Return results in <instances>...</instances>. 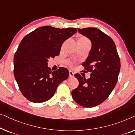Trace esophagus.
<instances>
[{"instance_id": "34e87169", "label": "esophagus", "mask_w": 135, "mask_h": 135, "mask_svg": "<svg viewBox=\"0 0 135 135\" xmlns=\"http://www.w3.org/2000/svg\"><path fill=\"white\" fill-rule=\"evenodd\" d=\"M74 73H73V71H69V76L70 77H73L74 76Z\"/></svg>"}]
</instances>
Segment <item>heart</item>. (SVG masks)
<instances>
[{
	"label": "heart",
	"mask_w": 135,
	"mask_h": 135,
	"mask_svg": "<svg viewBox=\"0 0 135 135\" xmlns=\"http://www.w3.org/2000/svg\"><path fill=\"white\" fill-rule=\"evenodd\" d=\"M78 42H83V43H85V44H90V42L88 39H87V37H85V36H80L78 39ZM68 65H72L73 64L71 62H68Z\"/></svg>",
	"instance_id": "heart-1"
}]
</instances>
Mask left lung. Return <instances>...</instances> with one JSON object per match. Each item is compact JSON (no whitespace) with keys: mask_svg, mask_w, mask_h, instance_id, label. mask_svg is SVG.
<instances>
[{"mask_svg":"<svg viewBox=\"0 0 135 135\" xmlns=\"http://www.w3.org/2000/svg\"><path fill=\"white\" fill-rule=\"evenodd\" d=\"M78 30L91 42L89 55L82 64L84 72L91 74L87 79L80 74H74L79 85L72 91V97L80 105L94 107L102 103L115 87L120 71V59L114 41L100 30L90 27Z\"/></svg>","mask_w":135,"mask_h":135,"instance_id":"obj_1","label":"left lung"}]
</instances>
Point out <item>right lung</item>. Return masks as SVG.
Returning <instances> with one entry per match:
<instances>
[{
  "instance_id": "obj_1",
  "label": "right lung",
  "mask_w": 135,
  "mask_h": 135,
  "mask_svg": "<svg viewBox=\"0 0 135 135\" xmlns=\"http://www.w3.org/2000/svg\"><path fill=\"white\" fill-rule=\"evenodd\" d=\"M76 31L74 28L44 26L22 40L14 57V75L21 93L30 101L41 103L51 99L59 84L68 78L67 68L52 71L48 62L59 55L63 42Z\"/></svg>"
}]
</instances>
